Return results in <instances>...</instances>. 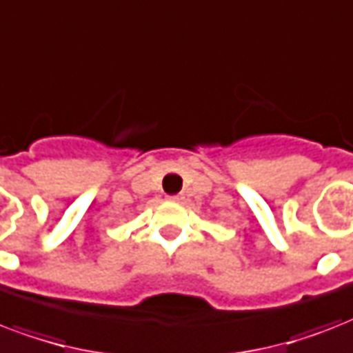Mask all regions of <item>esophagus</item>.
<instances>
[{
    "label": "esophagus",
    "mask_w": 353,
    "mask_h": 353,
    "mask_svg": "<svg viewBox=\"0 0 353 353\" xmlns=\"http://www.w3.org/2000/svg\"><path fill=\"white\" fill-rule=\"evenodd\" d=\"M171 199H173V201H180V199H182V195H173Z\"/></svg>",
    "instance_id": "obj_1"
}]
</instances>
